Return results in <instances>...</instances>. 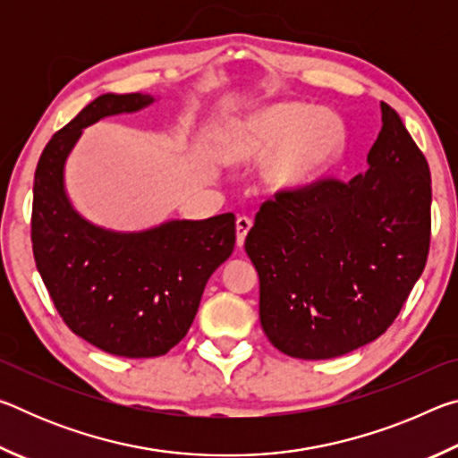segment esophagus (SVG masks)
<instances>
[{
    "instance_id": "obj_1",
    "label": "esophagus",
    "mask_w": 458,
    "mask_h": 458,
    "mask_svg": "<svg viewBox=\"0 0 458 458\" xmlns=\"http://www.w3.org/2000/svg\"><path fill=\"white\" fill-rule=\"evenodd\" d=\"M250 226H252V222H250V218H246V216H240V218L236 220V244L238 246L244 244L246 234H248V230H250Z\"/></svg>"
}]
</instances>
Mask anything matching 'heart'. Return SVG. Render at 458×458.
<instances>
[{
    "mask_svg": "<svg viewBox=\"0 0 458 458\" xmlns=\"http://www.w3.org/2000/svg\"><path fill=\"white\" fill-rule=\"evenodd\" d=\"M345 147L337 114L305 103H281L244 121L226 145L232 161L267 159L265 182L273 190H299L321 175Z\"/></svg>",
    "mask_w": 458,
    "mask_h": 458,
    "instance_id": "obj_1",
    "label": "heart"
}]
</instances>
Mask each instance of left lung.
<instances>
[{"label":"left lung","instance_id":"obj_1","mask_svg":"<svg viewBox=\"0 0 458 458\" xmlns=\"http://www.w3.org/2000/svg\"><path fill=\"white\" fill-rule=\"evenodd\" d=\"M366 174L276 191L244 248L260 278V325L278 352L331 360L377 339L422 275L430 169L390 105Z\"/></svg>","mask_w":458,"mask_h":458}]
</instances>
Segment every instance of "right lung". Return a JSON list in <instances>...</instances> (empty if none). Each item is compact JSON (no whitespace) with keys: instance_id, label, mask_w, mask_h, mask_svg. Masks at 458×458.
Listing matches in <instances>:
<instances>
[{"instance_id":"1","label":"right lung","mask_w":458,"mask_h":458,"mask_svg":"<svg viewBox=\"0 0 458 458\" xmlns=\"http://www.w3.org/2000/svg\"><path fill=\"white\" fill-rule=\"evenodd\" d=\"M151 103L141 92L100 95L54 133L34 175V260L54 307L72 333L121 358H157L180 344L236 242L234 214L113 232L71 206L64 164L82 129Z\"/></svg>"}]
</instances>
